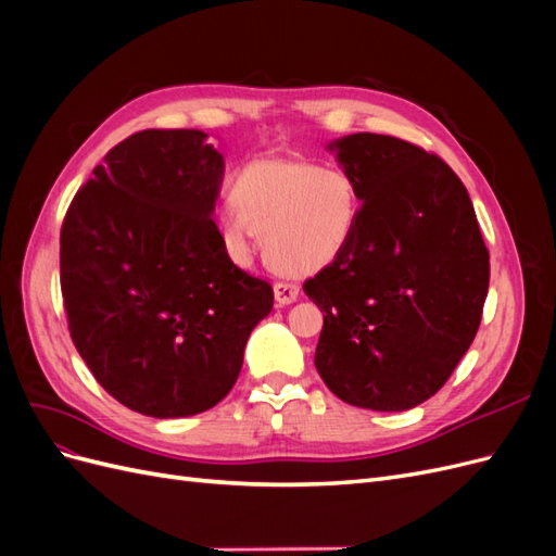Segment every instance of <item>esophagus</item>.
Here are the masks:
<instances>
[{
	"mask_svg": "<svg viewBox=\"0 0 556 556\" xmlns=\"http://www.w3.org/2000/svg\"><path fill=\"white\" fill-rule=\"evenodd\" d=\"M274 294H276V301L280 306H288V304H292V301H296L299 285L290 282V280H278L274 285Z\"/></svg>",
	"mask_w": 556,
	"mask_h": 556,
	"instance_id": "1",
	"label": "esophagus"
}]
</instances>
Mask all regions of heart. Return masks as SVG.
I'll list each match as a JSON object with an SVG mask.
<instances>
[{"instance_id":"1","label":"heart","mask_w":556,"mask_h":556,"mask_svg":"<svg viewBox=\"0 0 556 556\" xmlns=\"http://www.w3.org/2000/svg\"><path fill=\"white\" fill-rule=\"evenodd\" d=\"M231 208L220 215L229 248L245 255L255 229L280 271L311 274L348 248L359 225L362 190L343 166L304 157H257L231 178Z\"/></svg>"}]
</instances>
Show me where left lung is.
I'll use <instances>...</instances> for the list:
<instances>
[{
	"label": "left lung",
	"mask_w": 556,
	"mask_h": 556,
	"mask_svg": "<svg viewBox=\"0 0 556 556\" xmlns=\"http://www.w3.org/2000/svg\"><path fill=\"white\" fill-rule=\"evenodd\" d=\"M362 190L348 248L304 292L325 311L315 368L350 406L408 410L447 382L473 343L490 250L459 176L384 134L329 146Z\"/></svg>",
	"instance_id": "8db88e82"
}]
</instances>
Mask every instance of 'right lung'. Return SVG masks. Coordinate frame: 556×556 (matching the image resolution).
Returning a JSON list of instances; mask_svg holds the SVG:
<instances>
[{"label": "right lung", "mask_w": 556, "mask_h": 556, "mask_svg": "<svg viewBox=\"0 0 556 556\" xmlns=\"http://www.w3.org/2000/svg\"><path fill=\"white\" fill-rule=\"evenodd\" d=\"M225 160L199 129H143L72 199L60 285L97 382L150 417H188L237 382L274 288L227 255L213 223Z\"/></svg>", "instance_id": "right-lung-1"}]
</instances>
